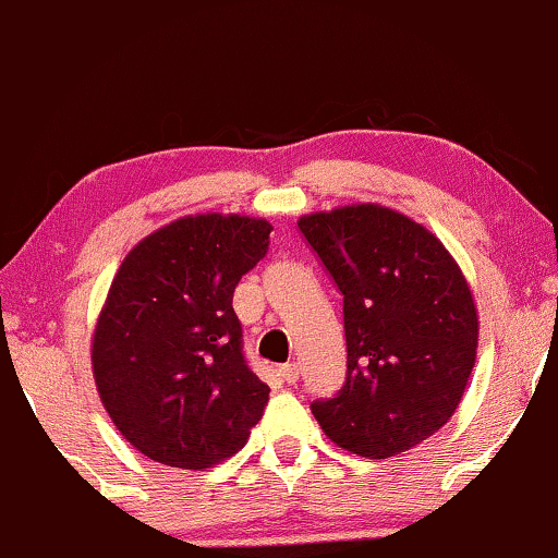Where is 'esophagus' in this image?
<instances>
[{
    "instance_id": "obj_1",
    "label": "esophagus",
    "mask_w": 558,
    "mask_h": 558,
    "mask_svg": "<svg viewBox=\"0 0 558 558\" xmlns=\"http://www.w3.org/2000/svg\"><path fill=\"white\" fill-rule=\"evenodd\" d=\"M279 375H281V380H284V383L294 385V383L300 380V364H294V362H290V364H281V367H279Z\"/></svg>"
}]
</instances>
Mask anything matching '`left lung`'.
Instances as JSON below:
<instances>
[{
  "label": "left lung",
  "instance_id": "1",
  "mask_svg": "<svg viewBox=\"0 0 558 558\" xmlns=\"http://www.w3.org/2000/svg\"><path fill=\"white\" fill-rule=\"evenodd\" d=\"M343 294L347 383L311 409L326 437L393 458L442 429L476 364L478 311L435 232L383 204L298 219Z\"/></svg>",
  "mask_w": 558,
  "mask_h": 558
}]
</instances>
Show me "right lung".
I'll list each match as a JSON object with an SVG mask.
<instances>
[{"instance_id":"obj_1","label":"right lung","mask_w":558,"mask_h":558,"mask_svg":"<svg viewBox=\"0 0 558 558\" xmlns=\"http://www.w3.org/2000/svg\"><path fill=\"white\" fill-rule=\"evenodd\" d=\"M271 225L189 215L140 240L116 271L93 331L108 416L142 456L202 471L247 442L268 403L243 356L232 292L268 251Z\"/></svg>"}]
</instances>
